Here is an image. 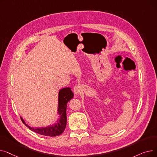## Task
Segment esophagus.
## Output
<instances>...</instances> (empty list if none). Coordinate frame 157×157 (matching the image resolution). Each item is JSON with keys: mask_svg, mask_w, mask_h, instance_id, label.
I'll use <instances>...</instances> for the list:
<instances>
[{"mask_svg": "<svg viewBox=\"0 0 157 157\" xmlns=\"http://www.w3.org/2000/svg\"><path fill=\"white\" fill-rule=\"evenodd\" d=\"M82 90V87L80 85H76L73 88L74 93L75 94H78Z\"/></svg>", "mask_w": 157, "mask_h": 157, "instance_id": "esophagus-1", "label": "esophagus"}]
</instances>
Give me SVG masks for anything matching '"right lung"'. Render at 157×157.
<instances>
[{
    "label": "right lung",
    "instance_id": "add662e5",
    "mask_svg": "<svg viewBox=\"0 0 157 157\" xmlns=\"http://www.w3.org/2000/svg\"><path fill=\"white\" fill-rule=\"evenodd\" d=\"M74 97V94L71 88H64L59 90V101H58V114L59 118L57 121L52 125L42 127H30L21 118L23 123L29 128L32 131L42 136L55 137L62 134L66 127L67 124V115H66V109H67V102L71 100Z\"/></svg>",
    "mask_w": 157,
    "mask_h": 157
}]
</instances>
